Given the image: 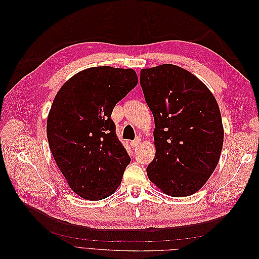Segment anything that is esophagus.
I'll use <instances>...</instances> for the list:
<instances>
[{
	"instance_id": "1",
	"label": "esophagus",
	"mask_w": 259,
	"mask_h": 259,
	"mask_svg": "<svg viewBox=\"0 0 259 259\" xmlns=\"http://www.w3.org/2000/svg\"><path fill=\"white\" fill-rule=\"evenodd\" d=\"M140 141H141V139H140V138H136V140H134V141H131V142H130V146L133 147V148H136L137 146H138V145L140 144Z\"/></svg>"
}]
</instances>
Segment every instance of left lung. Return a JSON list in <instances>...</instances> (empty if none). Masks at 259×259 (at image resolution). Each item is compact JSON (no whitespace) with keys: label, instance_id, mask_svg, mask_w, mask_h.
Wrapping results in <instances>:
<instances>
[{"label":"left lung","instance_id":"left-lung-1","mask_svg":"<svg viewBox=\"0 0 259 259\" xmlns=\"http://www.w3.org/2000/svg\"><path fill=\"white\" fill-rule=\"evenodd\" d=\"M140 84L156 126L148 178L168 196L195 194L216 169L223 149L216 99L196 75L174 64L142 69Z\"/></svg>","mask_w":259,"mask_h":259}]
</instances>
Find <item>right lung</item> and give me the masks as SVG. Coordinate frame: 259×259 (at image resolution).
<instances>
[{
	"label": "right lung",
	"instance_id": "right-lung-1",
	"mask_svg": "<svg viewBox=\"0 0 259 259\" xmlns=\"http://www.w3.org/2000/svg\"><path fill=\"white\" fill-rule=\"evenodd\" d=\"M137 83L133 69L95 67L74 74L54 98L47 121L49 147L70 188L84 199L112 195L130 163L111 113Z\"/></svg>",
	"mask_w": 259,
	"mask_h": 259
}]
</instances>
